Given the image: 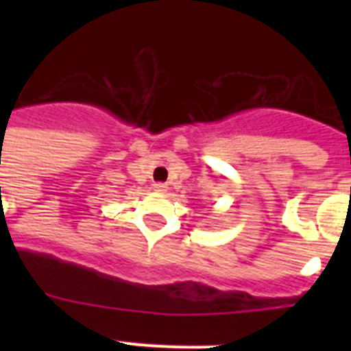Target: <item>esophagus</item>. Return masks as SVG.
Here are the masks:
<instances>
[{
    "label": "esophagus",
    "mask_w": 351,
    "mask_h": 351,
    "mask_svg": "<svg viewBox=\"0 0 351 351\" xmlns=\"http://www.w3.org/2000/svg\"><path fill=\"white\" fill-rule=\"evenodd\" d=\"M153 190L156 191V193H165V191H167V186L163 184V182H156V184L153 186Z\"/></svg>",
    "instance_id": "obj_1"
}]
</instances>
